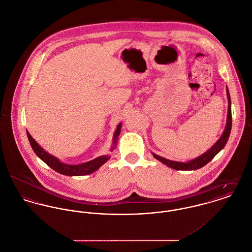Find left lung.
Wrapping results in <instances>:
<instances>
[{
  "label": "left lung",
  "mask_w": 252,
  "mask_h": 252,
  "mask_svg": "<svg viewBox=\"0 0 252 252\" xmlns=\"http://www.w3.org/2000/svg\"><path fill=\"white\" fill-rule=\"evenodd\" d=\"M227 92V97H228V113H227V122H226V126L224 129L223 133L221 135V137L218 140V142L210 149L208 150L205 154H203L202 156L196 158L194 159L188 161V162H179V161H173V160H169L164 158H161L156 154H153L154 158H157L158 160H159L160 162H162L163 164H165L166 166L176 170H196L199 168L205 166L208 162H210L222 149L224 146L226 145L229 135H230V131H231V127H232V113H231V99H230V94H229V91L228 89L226 90Z\"/></svg>",
  "instance_id": "obj_1"
}]
</instances>
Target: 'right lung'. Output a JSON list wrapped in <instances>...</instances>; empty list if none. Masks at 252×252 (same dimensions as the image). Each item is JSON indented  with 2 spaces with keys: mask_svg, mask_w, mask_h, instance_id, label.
<instances>
[{
  "mask_svg": "<svg viewBox=\"0 0 252 252\" xmlns=\"http://www.w3.org/2000/svg\"><path fill=\"white\" fill-rule=\"evenodd\" d=\"M121 127H122V124H119L116 131L114 133V146L111 148V151L115 149V146L117 144V140L119 138L120 132H121ZM27 135H28V139L30 141V144L33 150V152L35 153V155L42 160L44 161L49 167L52 168L53 170H55L58 173L63 174V175H66V176H84V175H89L93 172H94L95 170H97L100 167L102 164H104L109 158V156H101L98 157L91 161L81 163V164H77V165H70V164H66L63 162H61L57 158L54 156L48 154L47 152H45L36 142L33 139L31 134L27 131Z\"/></svg>",
  "mask_w": 252,
  "mask_h": 252,
  "instance_id": "1",
  "label": "right lung"
}]
</instances>
